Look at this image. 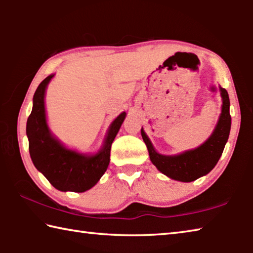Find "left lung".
I'll return each instance as SVG.
<instances>
[{
    "mask_svg": "<svg viewBox=\"0 0 253 253\" xmlns=\"http://www.w3.org/2000/svg\"><path fill=\"white\" fill-rule=\"evenodd\" d=\"M222 111L212 135L201 146L190 149L178 155H162L154 148L151 140L142 128V137L146 144L149 158L157 169L169 178L181 182H192L211 172L219 162L228 142L231 129L230 99L228 91L220 87Z\"/></svg>",
    "mask_w": 253,
    "mask_h": 253,
    "instance_id": "left-lung-1",
    "label": "left lung"
}]
</instances>
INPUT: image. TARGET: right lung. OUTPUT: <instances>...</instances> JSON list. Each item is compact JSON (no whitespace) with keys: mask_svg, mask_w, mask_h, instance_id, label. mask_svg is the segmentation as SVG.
<instances>
[{"mask_svg":"<svg viewBox=\"0 0 253 253\" xmlns=\"http://www.w3.org/2000/svg\"><path fill=\"white\" fill-rule=\"evenodd\" d=\"M53 76L46 77L34 92L32 111L27 122L30 156L37 169L57 190L81 193L95 186L105 174L110 161L111 144L126 113L124 111L111 123L104 146L95 155H84L65 147L51 134L46 124L44 95Z\"/></svg>","mask_w":253,"mask_h":253,"instance_id":"add662e5","label":"right lung"}]
</instances>
